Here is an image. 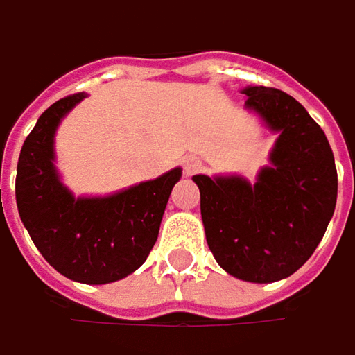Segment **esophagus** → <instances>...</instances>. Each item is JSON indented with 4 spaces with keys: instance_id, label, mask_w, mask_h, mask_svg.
I'll return each mask as SVG.
<instances>
[{
    "instance_id": "esophagus-1",
    "label": "esophagus",
    "mask_w": 355,
    "mask_h": 355,
    "mask_svg": "<svg viewBox=\"0 0 355 355\" xmlns=\"http://www.w3.org/2000/svg\"><path fill=\"white\" fill-rule=\"evenodd\" d=\"M202 168V162H200V157H196V155H189L184 159V173L186 175H193L196 171H200Z\"/></svg>"
}]
</instances>
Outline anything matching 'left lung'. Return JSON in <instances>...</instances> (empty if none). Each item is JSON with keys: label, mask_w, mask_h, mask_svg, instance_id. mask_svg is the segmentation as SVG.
I'll use <instances>...</instances> for the list:
<instances>
[{"label": "left lung", "mask_w": 355, "mask_h": 355, "mask_svg": "<svg viewBox=\"0 0 355 355\" xmlns=\"http://www.w3.org/2000/svg\"><path fill=\"white\" fill-rule=\"evenodd\" d=\"M245 105L279 132L272 168L252 186L241 178L193 175L205 238L216 261L245 282L297 272L322 241L338 200V171L324 130L282 89L245 87Z\"/></svg>", "instance_id": "left-lung-1"}]
</instances>
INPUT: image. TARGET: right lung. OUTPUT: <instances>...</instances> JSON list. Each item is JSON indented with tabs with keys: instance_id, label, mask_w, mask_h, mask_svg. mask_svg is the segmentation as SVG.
<instances>
[{
	"instance_id": "1",
	"label": "right lung",
	"mask_w": 355,
	"mask_h": 355,
	"mask_svg": "<svg viewBox=\"0 0 355 355\" xmlns=\"http://www.w3.org/2000/svg\"><path fill=\"white\" fill-rule=\"evenodd\" d=\"M85 94L55 101L26 137L17 162L15 202L35 248L65 277L81 284H110L135 272L159 234L175 168L110 198L76 200L53 168V133Z\"/></svg>"
}]
</instances>
